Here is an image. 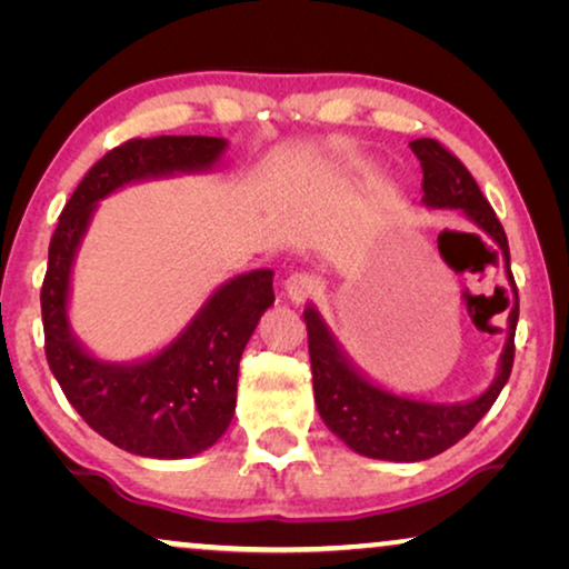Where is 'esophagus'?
Returning a JSON list of instances; mask_svg holds the SVG:
<instances>
[{
    "mask_svg": "<svg viewBox=\"0 0 569 569\" xmlns=\"http://www.w3.org/2000/svg\"><path fill=\"white\" fill-rule=\"evenodd\" d=\"M318 279L313 274H290L284 279V295L290 298L292 306L306 302L310 295H316Z\"/></svg>",
    "mask_w": 569,
    "mask_h": 569,
    "instance_id": "esophagus-1",
    "label": "esophagus"
}]
</instances>
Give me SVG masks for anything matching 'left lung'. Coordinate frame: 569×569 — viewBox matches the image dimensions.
<instances>
[{
    "label": "left lung",
    "instance_id": "obj_1",
    "mask_svg": "<svg viewBox=\"0 0 569 569\" xmlns=\"http://www.w3.org/2000/svg\"><path fill=\"white\" fill-rule=\"evenodd\" d=\"M409 147L425 170L422 204L427 209H458L466 220L492 238V243L502 253L505 277L510 282L512 298L508 337H505L492 383L466 401H425L380 386L349 357L316 306H306L302 310V321L308 326L318 415L355 453L396 463L427 461V458L442 453L466 438L473 425L492 409L510 378L518 326V290L510 271L508 236L495 217V209L481 197L477 181L463 168V162L453 158L446 147H440L435 139H415Z\"/></svg>",
    "mask_w": 569,
    "mask_h": 569
}]
</instances>
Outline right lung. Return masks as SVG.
<instances>
[{
    "mask_svg": "<svg viewBox=\"0 0 569 569\" xmlns=\"http://www.w3.org/2000/svg\"><path fill=\"white\" fill-rule=\"evenodd\" d=\"M224 152L222 137L129 139L88 170L51 238L41 290L46 360L77 415L134 456L191 458L222 438L236 415L240 355L274 302V271L228 279L166 347L111 362L92 355L69 323L77 251L106 197L158 178L209 173Z\"/></svg>",
    "mask_w": 569,
    "mask_h": 569,
    "instance_id": "right-lung-1",
    "label": "right lung"
}]
</instances>
